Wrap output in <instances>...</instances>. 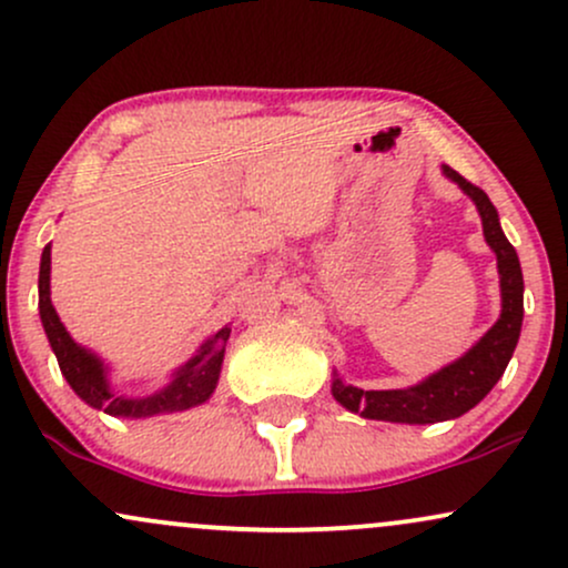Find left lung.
I'll list each match as a JSON object with an SVG mask.
<instances>
[{
	"label": "left lung",
	"instance_id": "left-lung-1",
	"mask_svg": "<svg viewBox=\"0 0 568 568\" xmlns=\"http://www.w3.org/2000/svg\"><path fill=\"white\" fill-rule=\"evenodd\" d=\"M443 173L465 189L478 205L486 243L497 253L501 315L494 323V328L465 357L440 368L438 374H433L416 387L357 389L352 384H344L334 374V387L331 389H334L336 400L344 408L366 416V419L406 422V425H433V422L456 419V416L467 414L491 393V387L499 382L507 363H510L515 344H518L520 323H524V275H520L518 253L501 232L497 207L491 205L484 189L470 184L465 175H459L448 165H443Z\"/></svg>",
	"mask_w": 568,
	"mask_h": 568
}]
</instances>
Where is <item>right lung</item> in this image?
Instances as JSON below:
<instances>
[{
	"label": "right lung",
	"mask_w": 568,
	"mask_h": 568,
	"mask_svg": "<svg viewBox=\"0 0 568 568\" xmlns=\"http://www.w3.org/2000/svg\"><path fill=\"white\" fill-rule=\"evenodd\" d=\"M39 315H42L44 334L50 338L61 374L67 376L77 395L82 397L88 406H93L103 414L112 416H130V419H141V416L154 414H175V410H186L205 403L207 397L216 389L221 361H224L226 338H230V328H221L216 336L189 361L173 382L168 384L160 393L149 397H122L109 389L106 376H103V366L95 355L74 344L63 323L58 321L53 302H50V245H44L42 264H39Z\"/></svg>",
	"instance_id": "add662e5"
}]
</instances>
